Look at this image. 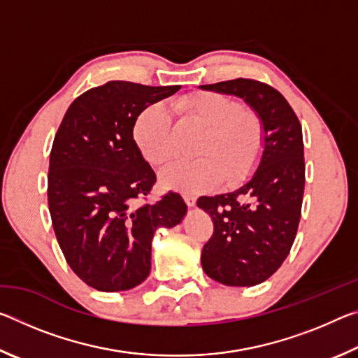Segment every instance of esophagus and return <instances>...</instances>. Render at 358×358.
Wrapping results in <instances>:
<instances>
[{"instance_id":"esophagus-1","label":"esophagus","mask_w":358,"mask_h":358,"mask_svg":"<svg viewBox=\"0 0 358 358\" xmlns=\"http://www.w3.org/2000/svg\"><path fill=\"white\" fill-rule=\"evenodd\" d=\"M183 199H185L187 207H194V205H196V201H197L196 196H192V194H185Z\"/></svg>"}]
</instances>
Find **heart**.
I'll use <instances>...</instances> for the list:
<instances>
[{
    "mask_svg": "<svg viewBox=\"0 0 358 358\" xmlns=\"http://www.w3.org/2000/svg\"><path fill=\"white\" fill-rule=\"evenodd\" d=\"M186 120L203 128L196 155L166 167L161 181L171 189L201 192L222 180L234 186L256 171L264 151V128L256 112L240 107L235 99L216 92H199L178 101ZM134 138L150 164H167L177 156L173 124L169 108L155 102L138 113Z\"/></svg>",
    "mask_w": 358,
    "mask_h": 358,
    "instance_id": "1",
    "label": "heart"
}]
</instances>
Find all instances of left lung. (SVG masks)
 <instances>
[{"instance_id": "8db88e82", "label": "left lung", "mask_w": 358, "mask_h": 358, "mask_svg": "<svg viewBox=\"0 0 358 358\" xmlns=\"http://www.w3.org/2000/svg\"><path fill=\"white\" fill-rule=\"evenodd\" d=\"M201 88L241 98L262 121L264 151L251 180L234 192L197 201L215 226L202 250L205 273L226 286H256L286 260L299 229L305 191L301 124L286 98L266 83L235 78Z\"/></svg>"}]
</instances>
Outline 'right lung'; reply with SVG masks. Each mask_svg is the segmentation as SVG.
<instances>
[{
	"instance_id": "obj_1",
	"label": "right lung",
	"mask_w": 358,
	"mask_h": 358,
	"mask_svg": "<svg viewBox=\"0 0 358 358\" xmlns=\"http://www.w3.org/2000/svg\"><path fill=\"white\" fill-rule=\"evenodd\" d=\"M173 87L112 80L72 102L57 131L48 164V210L66 262L102 292L129 290L147 280L156 229L186 215L177 192L137 205L156 183L134 141L145 107L169 98Z\"/></svg>"
}]
</instances>
